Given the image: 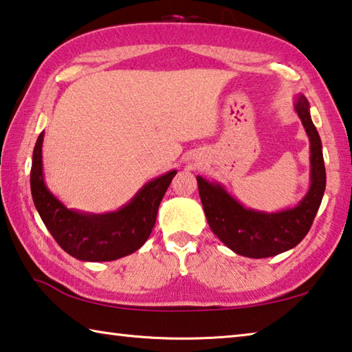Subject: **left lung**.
<instances>
[{
    "instance_id": "1",
    "label": "left lung",
    "mask_w": 352,
    "mask_h": 352,
    "mask_svg": "<svg viewBox=\"0 0 352 352\" xmlns=\"http://www.w3.org/2000/svg\"><path fill=\"white\" fill-rule=\"evenodd\" d=\"M295 110L311 141V188L295 208L279 212L247 210L219 183L197 177L199 194L212 233L234 253L247 258H270L296 247L311 230L326 189L321 140L307 99L300 94Z\"/></svg>"
}]
</instances>
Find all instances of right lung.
<instances>
[{
	"label": "right lung",
	"instance_id": "obj_1",
	"mask_svg": "<svg viewBox=\"0 0 352 352\" xmlns=\"http://www.w3.org/2000/svg\"><path fill=\"white\" fill-rule=\"evenodd\" d=\"M41 132L35 142L31 168V192L41 220L65 252L88 262L115 261L144 245L157 220L158 206L177 170L146 183L118 211L88 214L68 210L46 188L41 163Z\"/></svg>",
	"mask_w": 352,
	"mask_h": 352
}]
</instances>
